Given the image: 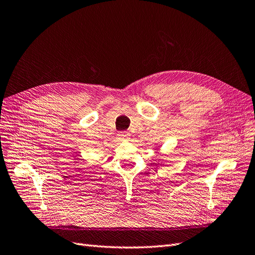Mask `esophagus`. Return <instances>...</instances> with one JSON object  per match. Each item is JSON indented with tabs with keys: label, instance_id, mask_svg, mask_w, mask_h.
Here are the masks:
<instances>
[{
	"label": "esophagus",
	"instance_id": "esophagus-1",
	"mask_svg": "<svg viewBox=\"0 0 255 255\" xmlns=\"http://www.w3.org/2000/svg\"><path fill=\"white\" fill-rule=\"evenodd\" d=\"M119 136H120L121 140H128L130 134H129L128 132H121V133L119 134Z\"/></svg>",
	"mask_w": 255,
	"mask_h": 255
}]
</instances>
